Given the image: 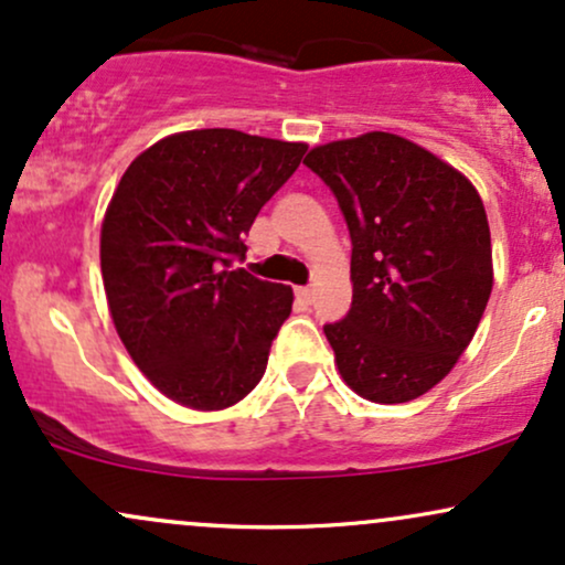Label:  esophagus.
Listing matches in <instances>:
<instances>
[{
  "mask_svg": "<svg viewBox=\"0 0 565 565\" xmlns=\"http://www.w3.org/2000/svg\"><path fill=\"white\" fill-rule=\"evenodd\" d=\"M295 295H297V300L305 302V305L313 302V289H310V287H297Z\"/></svg>",
  "mask_w": 565,
  "mask_h": 565,
  "instance_id": "esophagus-1",
  "label": "esophagus"
}]
</instances>
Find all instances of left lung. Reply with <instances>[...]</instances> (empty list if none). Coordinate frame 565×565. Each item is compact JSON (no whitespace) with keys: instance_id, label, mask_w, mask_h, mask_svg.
<instances>
[{"instance_id":"1","label":"left lung","mask_w":565,"mask_h":565,"mask_svg":"<svg viewBox=\"0 0 565 565\" xmlns=\"http://www.w3.org/2000/svg\"><path fill=\"white\" fill-rule=\"evenodd\" d=\"M332 188L350 231L353 302L327 323L348 387L406 404L438 385L489 302L491 233L462 172L391 132L316 146L305 157Z\"/></svg>"}]
</instances>
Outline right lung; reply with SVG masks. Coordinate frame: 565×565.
<instances>
[{"instance_id":"obj_1","label":"right lung","mask_w":565,"mask_h":565,"mask_svg":"<svg viewBox=\"0 0 565 565\" xmlns=\"http://www.w3.org/2000/svg\"><path fill=\"white\" fill-rule=\"evenodd\" d=\"M305 151L191 129L153 142L121 174L100 228L103 287L127 353L174 404L217 412L263 380L295 295L231 265Z\"/></svg>"}]
</instances>
